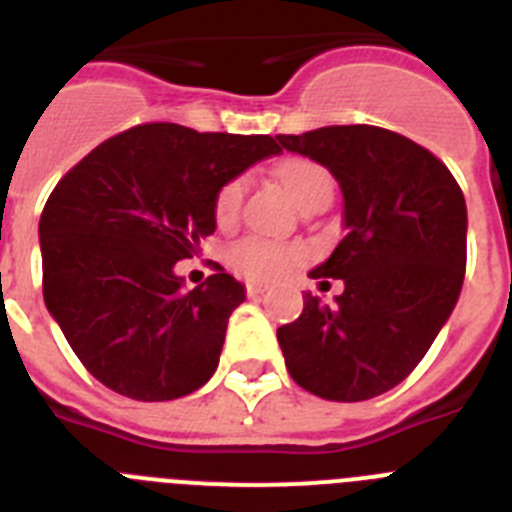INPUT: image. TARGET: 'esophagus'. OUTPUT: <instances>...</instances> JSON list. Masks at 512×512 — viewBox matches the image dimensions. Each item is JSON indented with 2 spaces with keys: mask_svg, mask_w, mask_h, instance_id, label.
Returning <instances> with one entry per match:
<instances>
[{
  "mask_svg": "<svg viewBox=\"0 0 512 512\" xmlns=\"http://www.w3.org/2000/svg\"><path fill=\"white\" fill-rule=\"evenodd\" d=\"M266 289H269V287H266V284H259V281H248V284H246V294H248V297H261V294H264Z\"/></svg>",
  "mask_w": 512,
  "mask_h": 512,
  "instance_id": "esophagus-1",
  "label": "esophagus"
}]
</instances>
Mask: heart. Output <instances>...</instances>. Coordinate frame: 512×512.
Segmentation results:
<instances>
[{"instance_id": "b5f03b06", "label": "heart", "mask_w": 512, "mask_h": 512, "mask_svg": "<svg viewBox=\"0 0 512 512\" xmlns=\"http://www.w3.org/2000/svg\"><path fill=\"white\" fill-rule=\"evenodd\" d=\"M281 187L287 190L289 198L299 205L317 203V200H332L335 192V180L330 170L320 162L307 157H289L276 167ZM243 195H246V180L233 177L225 182L215 195V220L220 225H231L238 218ZM304 259V248L292 246V243H276L269 238L248 236L231 248V264L238 274L256 281H271L287 274L294 264Z\"/></svg>"}]
</instances>
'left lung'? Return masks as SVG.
Segmentation results:
<instances>
[{
	"instance_id": "left-lung-1",
	"label": "left lung",
	"mask_w": 512,
	"mask_h": 512,
	"mask_svg": "<svg viewBox=\"0 0 512 512\" xmlns=\"http://www.w3.org/2000/svg\"><path fill=\"white\" fill-rule=\"evenodd\" d=\"M325 164L345 198V238L312 279H342L335 304L304 294L276 330L297 386L327 401H368L406 378L449 320L467 266V205L447 164L381 126L279 134Z\"/></svg>"
}]
</instances>
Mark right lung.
<instances>
[{"mask_svg": "<svg viewBox=\"0 0 512 512\" xmlns=\"http://www.w3.org/2000/svg\"><path fill=\"white\" fill-rule=\"evenodd\" d=\"M269 134L154 121L98 144L40 215L42 297L88 373L137 401H172L210 381L243 284L215 269L185 289L177 261L215 231V195L279 154Z\"/></svg>", "mask_w": 512, "mask_h": 512, "instance_id": "1", "label": "right lung"}]
</instances>
